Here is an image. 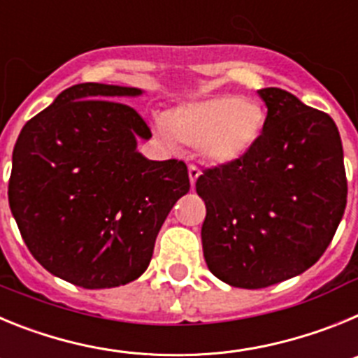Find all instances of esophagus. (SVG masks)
Returning a JSON list of instances; mask_svg holds the SVG:
<instances>
[{
	"instance_id": "1",
	"label": "esophagus",
	"mask_w": 358,
	"mask_h": 358,
	"mask_svg": "<svg viewBox=\"0 0 358 358\" xmlns=\"http://www.w3.org/2000/svg\"><path fill=\"white\" fill-rule=\"evenodd\" d=\"M199 176H201V170L195 166V164H189L188 166V177H189V185L195 186V182H197Z\"/></svg>"
}]
</instances>
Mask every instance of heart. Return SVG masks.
Returning a JSON list of instances; mask_svg holds the SVG:
<instances>
[{"mask_svg": "<svg viewBox=\"0 0 358 358\" xmlns=\"http://www.w3.org/2000/svg\"><path fill=\"white\" fill-rule=\"evenodd\" d=\"M267 113L252 98L222 94L182 103L156 122V134L166 147L199 148L213 166H231L255 150L264 136Z\"/></svg>", "mask_w": 358, "mask_h": 358, "instance_id": "1", "label": "heart"}]
</instances>
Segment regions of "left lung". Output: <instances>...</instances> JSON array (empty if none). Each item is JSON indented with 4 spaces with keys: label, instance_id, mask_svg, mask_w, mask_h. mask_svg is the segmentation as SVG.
I'll return each mask as SVG.
<instances>
[{
    "label": "left lung",
    "instance_id": "obj_1",
    "mask_svg": "<svg viewBox=\"0 0 358 358\" xmlns=\"http://www.w3.org/2000/svg\"><path fill=\"white\" fill-rule=\"evenodd\" d=\"M258 96L267 125L240 163L204 170L201 238L208 268L238 289L299 276L322 256L346 208V172L334 120L280 87Z\"/></svg>",
    "mask_w": 358,
    "mask_h": 358
}]
</instances>
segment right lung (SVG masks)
Listing matches in <instances>:
<instances>
[{
    "instance_id": "add662e5",
    "label": "right lung",
    "mask_w": 358,
    "mask_h": 358,
    "mask_svg": "<svg viewBox=\"0 0 358 358\" xmlns=\"http://www.w3.org/2000/svg\"><path fill=\"white\" fill-rule=\"evenodd\" d=\"M145 91L85 84L62 91L23 127L12 154L8 204L27 248L48 273L84 289L138 280L182 195V161H150L145 120L123 98Z\"/></svg>"
}]
</instances>
